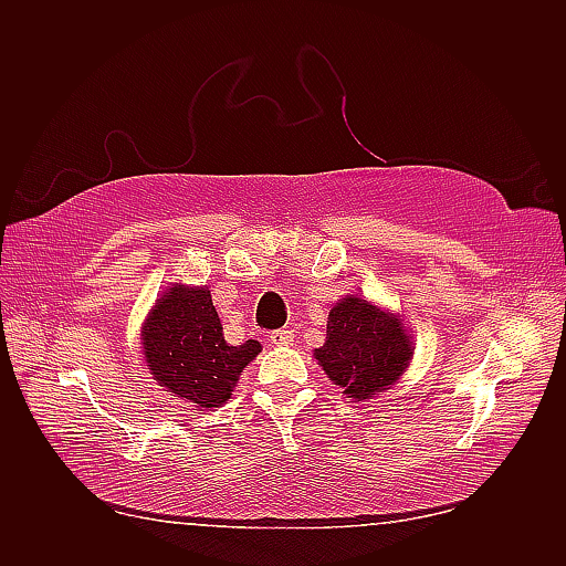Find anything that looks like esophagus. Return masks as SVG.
I'll list each match as a JSON object with an SVG mask.
<instances>
[{
	"instance_id": "1",
	"label": "esophagus",
	"mask_w": 566,
	"mask_h": 566,
	"mask_svg": "<svg viewBox=\"0 0 566 566\" xmlns=\"http://www.w3.org/2000/svg\"><path fill=\"white\" fill-rule=\"evenodd\" d=\"M293 337H295V333L290 331V328L273 331V333H271V345H276V347H287V345H293Z\"/></svg>"
}]
</instances>
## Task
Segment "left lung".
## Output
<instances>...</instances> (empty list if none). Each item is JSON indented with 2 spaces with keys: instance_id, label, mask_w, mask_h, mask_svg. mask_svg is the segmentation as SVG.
Segmentation results:
<instances>
[{
  "instance_id": "1",
  "label": "left lung",
  "mask_w": 566,
  "mask_h": 566,
  "mask_svg": "<svg viewBox=\"0 0 566 566\" xmlns=\"http://www.w3.org/2000/svg\"><path fill=\"white\" fill-rule=\"evenodd\" d=\"M410 354L401 321L361 297H345L333 306L325 345L314 352L328 378L358 401L397 382Z\"/></svg>"
}]
</instances>
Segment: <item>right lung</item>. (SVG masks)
I'll use <instances>...</instances> for the list:
<instances>
[{
  "label": "right lung",
  "instance_id": "right-lung-1",
  "mask_svg": "<svg viewBox=\"0 0 566 566\" xmlns=\"http://www.w3.org/2000/svg\"><path fill=\"white\" fill-rule=\"evenodd\" d=\"M144 349L160 387L198 408H217L229 401L238 375L262 347L256 339L229 345L210 290L177 285L153 310Z\"/></svg>",
  "mask_w": 566,
  "mask_h": 566
}]
</instances>
